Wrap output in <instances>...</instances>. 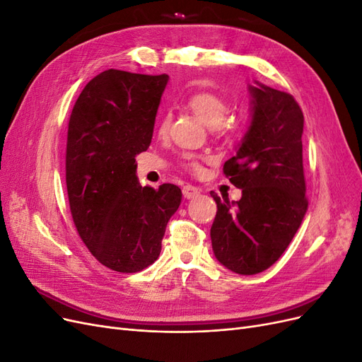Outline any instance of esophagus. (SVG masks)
Returning a JSON list of instances; mask_svg holds the SVG:
<instances>
[{"label": "esophagus", "instance_id": "esophagus-1", "mask_svg": "<svg viewBox=\"0 0 362 362\" xmlns=\"http://www.w3.org/2000/svg\"><path fill=\"white\" fill-rule=\"evenodd\" d=\"M199 193H201V190L198 187H194V185H192V184H185L182 187V194L185 199H192V198H194V196H198Z\"/></svg>", "mask_w": 362, "mask_h": 362}]
</instances>
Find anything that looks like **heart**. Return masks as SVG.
Listing matches in <instances>:
<instances>
[{"instance_id": "heart-1", "label": "heart", "mask_w": 362, "mask_h": 362, "mask_svg": "<svg viewBox=\"0 0 362 362\" xmlns=\"http://www.w3.org/2000/svg\"><path fill=\"white\" fill-rule=\"evenodd\" d=\"M187 104L190 110L198 116L205 125L213 127L216 131L228 129L229 124L226 122L225 117L229 113V104L221 95L213 92H198L189 98ZM169 120L170 117L168 113L163 115L160 120V133H166V129L169 128ZM182 161L184 166L187 169L193 172L201 170V163L194 156L184 154Z\"/></svg>"}]
</instances>
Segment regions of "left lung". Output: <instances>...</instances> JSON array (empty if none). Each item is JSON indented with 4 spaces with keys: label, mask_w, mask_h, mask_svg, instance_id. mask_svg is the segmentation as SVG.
Segmentation results:
<instances>
[{
    "label": "left lung",
    "mask_w": 362,
    "mask_h": 362,
    "mask_svg": "<svg viewBox=\"0 0 362 362\" xmlns=\"http://www.w3.org/2000/svg\"><path fill=\"white\" fill-rule=\"evenodd\" d=\"M252 119L223 173L242 199L211 192L217 213L211 245L217 261L238 275H255L279 259L308 210L302 161L303 113L290 93L249 86Z\"/></svg>",
    "instance_id": "left-lung-1"
}]
</instances>
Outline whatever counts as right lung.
Segmentation results:
<instances>
[{"label":"right lung","instance_id":"obj_1","mask_svg":"<svg viewBox=\"0 0 362 362\" xmlns=\"http://www.w3.org/2000/svg\"><path fill=\"white\" fill-rule=\"evenodd\" d=\"M169 75L108 69L86 84L69 117L66 187L76 231L105 267L136 273L157 261L181 189L141 187L136 156L149 148Z\"/></svg>","mask_w":362,"mask_h":362}]
</instances>
